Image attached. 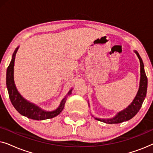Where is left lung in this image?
Listing matches in <instances>:
<instances>
[{"instance_id": "8db88e82", "label": "left lung", "mask_w": 153, "mask_h": 153, "mask_svg": "<svg viewBox=\"0 0 153 153\" xmlns=\"http://www.w3.org/2000/svg\"><path fill=\"white\" fill-rule=\"evenodd\" d=\"M137 55L140 60V66H141V80H140V86L139 91L137 94L134 100L131 102V104L128 107L123 110L122 111L119 112L116 116H115L114 118L111 119H100L96 118V120L104 122L108 124H116V123H120L130 120L136 114L139 112V111L141 108L142 104H143V100L145 99L147 93V86H148V79L146 76V72L144 71L143 62L142 61L141 58L140 57L139 53L137 51H135Z\"/></svg>"}]
</instances>
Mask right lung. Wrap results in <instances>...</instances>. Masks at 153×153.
Returning <instances> with one entry per match:
<instances>
[{
  "label": "right lung",
  "mask_w": 153,
  "mask_h": 153,
  "mask_svg": "<svg viewBox=\"0 0 153 153\" xmlns=\"http://www.w3.org/2000/svg\"><path fill=\"white\" fill-rule=\"evenodd\" d=\"M17 50L18 48H16L14 52L12 60L9 66H8L7 73H6V84H7L8 93H9V97L12 105L20 114L26 116L28 118L33 119V120H42L54 118L58 114H60V113L63 109L65 103L66 101V97H65L62 100L59 107L53 111H45L39 108L38 106H35V104L32 103H30L29 102L26 101L24 98H23L22 95L18 93L14 82L13 74L14 60H15V55ZM71 91H72V90L69 92L68 95H70Z\"/></svg>",
  "instance_id": "add662e5"
}]
</instances>
